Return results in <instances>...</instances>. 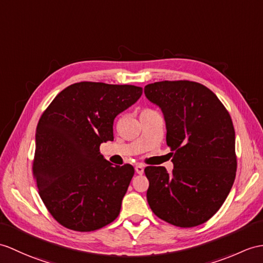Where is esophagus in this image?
I'll use <instances>...</instances> for the list:
<instances>
[{
  "label": "esophagus",
  "instance_id": "esophagus-1",
  "mask_svg": "<svg viewBox=\"0 0 263 263\" xmlns=\"http://www.w3.org/2000/svg\"><path fill=\"white\" fill-rule=\"evenodd\" d=\"M136 172H137V174H139V175H142V174L144 173L143 164H141V163L137 164V166H136Z\"/></svg>",
  "mask_w": 263,
  "mask_h": 263
}]
</instances>
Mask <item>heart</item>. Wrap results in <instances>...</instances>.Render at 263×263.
<instances>
[{
    "instance_id": "b5f03b06",
    "label": "heart",
    "mask_w": 263,
    "mask_h": 263,
    "mask_svg": "<svg viewBox=\"0 0 263 263\" xmlns=\"http://www.w3.org/2000/svg\"><path fill=\"white\" fill-rule=\"evenodd\" d=\"M150 111H152V109H150V108H144L141 113H144V112H150Z\"/></svg>"
}]
</instances>
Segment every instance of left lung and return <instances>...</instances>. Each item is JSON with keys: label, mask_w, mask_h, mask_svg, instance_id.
<instances>
[{"label": "left lung", "mask_w": 263, "mask_h": 263, "mask_svg": "<svg viewBox=\"0 0 263 263\" xmlns=\"http://www.w3.org/2000/svg\"><path fill=\"white\" fill-rule=\"evenodd\" d=\"M144 94L162 109L174 163L172 173L145 167L149 206L175 227H197L214 216L233 186V122L217 96L196 82H156L146 85Z\"/></svg>", "instance_id": "8db88e82"}]
</instances>
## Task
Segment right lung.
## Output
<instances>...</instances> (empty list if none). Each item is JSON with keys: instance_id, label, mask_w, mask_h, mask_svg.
I'll return each mask as SVG.
<instances>
[{"instance_id": "right-lung-1", "label": "right lung", "mask_w": 263, "mask_h": 263, "mask_svg": "<svg viewBox=\"0 0 263 263\" xmlns=\"http://www.w3.org/2000/svg\"><path fill=\"white\" fill-rule=\"evenodd\" d=\"M141 94L142 87L134 85L75 83L42 113L32 174L42 201L60 225L90 232L119 216L134 168L113 166L100 145L113 141L114 119Z\"/></svg>"}]
</instances>
